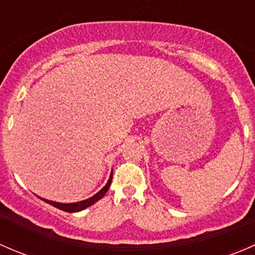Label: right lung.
I'll use <instances>...</instances> for the list:
<instances>
[{
	"label": "right lung",
	"mask_w": 255,
	"mask_h": 255,
	"mask_svg": "<svg viewBox=\"0 0 255 255\" xmlns=\"http://www.w3.org/2000/svg\"><path fill=\"white\" fill-rule=\"evenodd\" d=\"M112 182V173L111 175H110V179L109 181H107V184L105 185V187H102L101 190H100L99 192H97L96 195H94L92 197H90V199H86L84 200V201H80V202H75V204H60V202H54V201H49V200H45V199H42V197H39L40 200H43V201H45L47 204L51 205V206L59 208V210H63L65 211V212H79V211H82L85 210L86 207L91 206V205H94L95 202H97L99 200H101L102 197L106 195V192L109 191L110 189V185H111Z\"/></svg>",
	"instance_id": "obj_1"
}]
</instances>
